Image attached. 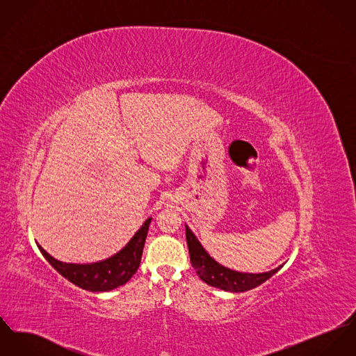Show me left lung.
Wrapping results in <instances>:
<instances>
[{
  "mask_svg": "<svg viewBox=\"0 0 356 356\" xmlns=\"http://www.w3.org/2000/svg\"><path fill=\"white\" fill-rule=\"evenodd\" d=\"M186 237H187V244L190 250L192 267L196 270V274L199 275V277L207 284L225 291L243 293L250 289H254L259 284L264 283L267 279H270L282 268L280 266L270 273H263V274L237 273L220 266L213 257H210V254L204 250L203 246L200 245V243L188 229V226H186Z\"/></svg>",
  "mask_w": 356,
  "mask_h": 356,
  "instance_id": "8db88e82",
  "label": "left lung"
}]
</instances>
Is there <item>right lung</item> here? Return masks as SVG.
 I'll use <instances>...</instances> for the list:
<instances>
[{
	"mask_svg": "<svg viewBox=\"0 0 356 356\" xmlns=\"http://www.w3.org/2000/svg\"><path fill=\"white\" fill-rule=\"evenodd\" d=\"M152 218L146 219L130 243L108 259L92 264H69L55 260L43 248L38 245L42 254L59 274L86 291H108L124 283L137 273L145 240Z\"/></svg>",
	"mask_w": 356,
	"mask_h": 356,
	"instance_id": "right-lung-1",
	"label": "right lung"
}]
</instances>
